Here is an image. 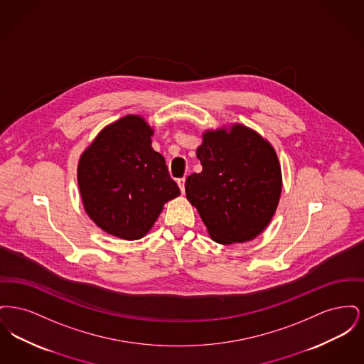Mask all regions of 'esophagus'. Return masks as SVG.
I'll return each instance as SVG.
<instances>
[{
    "label": "esophagus",
    "mask_w": 364,
    "mask_h": 364,
    "mask_svg": "<svg viewBox=\"0 0 364 364\" xmlns=\"http://www.w3.org/2000/svg\"><path fill=\"white\" fill-rule=\"evenodd\" d=\"M177 186H178V188L181 191V193L184 192V186H186V178L183 177V178H178L177 180Z\"/></svg>",
    "instance_id": "esophagus-1"
}]
</instances>
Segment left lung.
I'll use <instances>...</instances> for the list:
<instances>
[{"instance_id":"obj_1","label":"left lung","mask_w":364,"mask_h":364,"mask_svg":"<svg viewBox=\"0 0 364 364\" xmlns=\"http://www.w3.org/2000/svg\"><path fill=\"white\" fill-rule=\"evenodd\" d=\"M202 140L196 156L203 169L187 177V199L214 242L254 240L272 221L282 190L274 147L242 124L205 131Z\"/></svg>"}]
</instances>
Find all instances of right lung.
I'll list each match as a JSON object with an SVG mask.
<instances>
[{
	"mask_svg": "<svg viewBox=\"0 0 364 364\" xmlns=\"http://www.w3.org/2000/svg\"><path fill=\"white\" fill-rule=\"evenodd\" d=\"M153 135L141 116L128 114L106 125L77 164L87 215L122 240L146 236L164 205L180 195L165 158L151 147Z\"/></svg>",
	"mask_w": 364,
	"mask_h": 364,
	"instance_id": "add662e5",
	"label": "right lung"
}]
</instances>
